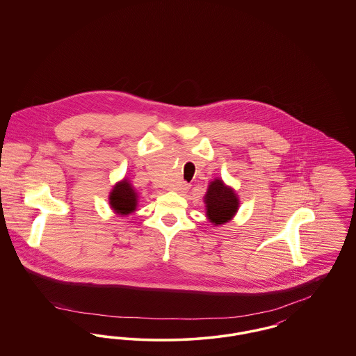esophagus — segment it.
<instances>
[{"instance_id":"esophagus-1","label":"esophagus","mask_w":356,"mask_h":356,"mask_svg":"<svg viewBox=\"0 0 356 356\" xmlns=\"http://www.w3.org/2000/svg\"><path fill=\"white\" fill-rule=\"evenodd\" d=\"M189 184H186V183H181L180 186H177V192L179 193H186L188 192V189H189Z\"/></svg>"}]
</instances>
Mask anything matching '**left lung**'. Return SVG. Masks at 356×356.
<instances>
[{"instance_id": "left-lung-1", "label": "left lung", "mask_w": 356, "mask_h": 356, "mask_svg": "<svg viewBox=\"0 0 356 356\" xmlns=\"http://www.w3.org/2000/svg\"><path fill=\"white\" fill-rule=\"evenodd\" d=\"M205 216L215 227L232 220L237 213L240 200L236 191L221 179H213L204 195Z\"/></svg>"}]
</instances>
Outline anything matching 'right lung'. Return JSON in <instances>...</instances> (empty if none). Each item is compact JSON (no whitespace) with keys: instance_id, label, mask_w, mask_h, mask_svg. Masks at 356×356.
I'll use <instances>...</instances> for the list:
<instances>
[{"instance_id":"1","label":"right lung","mask_w":356,"mask_h":356,"mask_svg":"<svg viewBox=\"0 0 356 356\" xmlns=\"http://www.w3.org/2000/svg\"><path fill=\"white\" fill-rule=\"evenodd\" d=\"M108 200L112 211L119 215L120 218H122L135 212L140 199L135 186H132V183L127 177H124L112 186Z\"/></svg>"}]
</instances>
